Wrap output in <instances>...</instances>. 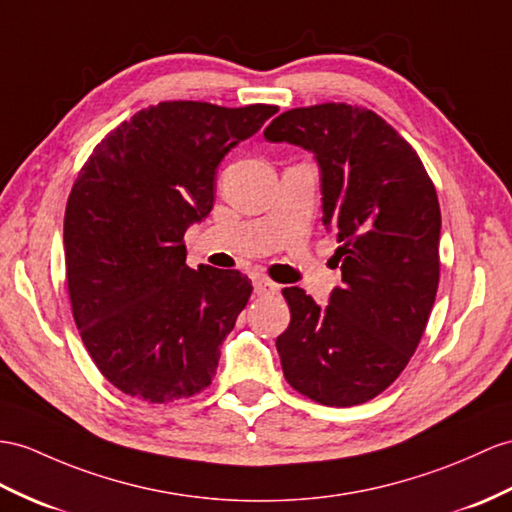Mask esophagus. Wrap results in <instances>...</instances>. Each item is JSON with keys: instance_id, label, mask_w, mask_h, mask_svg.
Returning a JSON list of instances; mask_svg holds the SVG:
<instances>
[{"instance_id": "obj_1", "label": "esophagus", "mask_w": 512, "mask_h": 512, "mask_svg": "<svg viewBox=\"0 0 512 512\" xmlns=\"http://www.w3.org/2000/svg\"><path fill=\"white\" fill-rule=\"evenodd\" d=\"M252 282H254V293L256 295H276L280 291V286L276 282H271L263 276H256Z\"/></svg>"}]
</instances>
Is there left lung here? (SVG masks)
Here are the masks:
<instances>
[{
    "label": "left lung",
    "mask_w": 512,
    "mask_h": 512,
    "mask_svg": "<svg viewBox=\"0 0 512 512\" xmlns=\"http://www.w3.org/2000/svg\"><path fill=\"white\" fill-rule=\"evenodd\" d=\"M265 139L315 156L343 276L326 306L297 286L282 291L291 308L276 339L284 378L323 406L363 404L400 376L426 330L439 286L432 180L415 149L367 108L286 110Z\"/></svg>",
    "instance_id": "left-lung-1"
}]
</instances>
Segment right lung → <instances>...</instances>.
<instances>
[{"instance_id":"right-lung-1","label":"right lung","mask_w":512,"mask_h":512,"mask_svg":"<svg viewBox=\"0 0 512 512\" xmlns=\"http://www.w3.org/2000/svg\"><path fill=\"white\" fill-rule=\"evenodd\" d=\"M276 112L160 102L123 121L82 167L62 234L73 319L126 395L165 404L213 382L252 284L234 269L186 267L182 239L213 210L221 160Z\"/></svg>"}]
</instances>
